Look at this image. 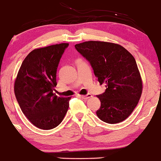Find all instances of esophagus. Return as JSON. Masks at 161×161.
Returning <instances> with one entry per match:
<instances>
[{
  "mask_svg": "<svg viewBox=\"0 0 161 161\" xmlns=\"http://www.w3.org/2000/svg\"><path fill=\"white\" fill-rule=\"evenodd\" d=\"M92 95H91V94H88V95H82V98L84 99V100H87L88 98H90V97H92Z\"/></svg>",
  "mask_w": 161,
  "mask_h": 161,
  "instance_id": "1",
  "label": "esophagus"
}]
</instances>
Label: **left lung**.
Returning a JSON list of instances; mask_svg holds the SVG:
<instances>
[{
  "mask_svg": "<svg viewBox=\"0 0 161 161\" xmlns=\"http://www.w3.org/2000/svg\"><path fill=\"white\" fill-rule=\"evenodd\" d=\"M91 64L100 84H106L104 93L97 95L101 108L96 114L105 123L125 120L142 93V80L134 57L123 46L111 42L89 41L75 45Z\"/></svg>",
  "mask_w": 161,
  "mask_h": 161,
  "instance_id": "8db88e82",
  "label": "left lung"
}]
</instances>
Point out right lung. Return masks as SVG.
<instances>
[{"instance_id":"obj_1","label":"right lung","mask_w":161,"mask_h":161,"mask_svg":"<svg viewBox=\"0 0 161 161\" xmlns=\"http://www.w3.org/2000/svg\"><path fill=\"white\" fill-rule=\"evenodd\" d=\"M68 43L37 48L22 63L14 82V93L20 108L33 125L48 130L65 116L71 97L53 92L59 62Z\"/></svg>"}]
</instances>
